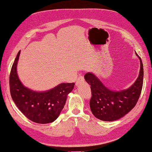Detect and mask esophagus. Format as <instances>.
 <instances>
[{
	"instance_id": "esophagus-1",
	"label": "esophagus",
	"mask_w": 152,
	"mask_h": 152,
	"mask_svg": "<svg viewBox=\"0 0 152 152\" xmlns=\"http://www.w3.org/2000/svg\"><path fill=\"white\" fill-rule=\"evenodd\" d=\"M84 77H82V76H80V77L77 79V81H76V82H75V86H77L78 85H79L80 84L82 83V82H84Z\"/></svg>"
}]
</instances>
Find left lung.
Wrapping results in <instances>:
<instances>
[{
  "label": "left lung",
  "mask_w": 152,
  "mask_h": 152,
  "mask_svg": "<svg viewBox=\"0 0 152 152\" xmlns=\"http://www.w3.org/2000/svg\"><path fill=\"white\" fill-rule=\"evenodd\" d=\"M140 70L137 79L131 87L121 91H113L106 87L93 73L84 76L91 86L92 97L90 108L95 117L103 121L112 122L122 118L135 107L141 94L143 82V66L141 59Z\"/></svg>",
  "instance_id": "obj_1"
}]
</instances>
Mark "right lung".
I'll list each match as a JSON object with an SVG mask.
<instances>
[{
	"label": "right lung",
	"mask_w": 152,
	"mask_h": 152,
	"mask_svg": "<svg viewBox=\"0 0 152 152\" xmlns=\"http://www.w3.org/2000/svg\"><path fill=\"white\" fill-rule=\"evenodd\" d=\"M20 54L18 52L10 76L11 95L17 107L30 121L38 124H49L56 121L66 103L68 94L75 83H61L45 91H35L25 87L17 73Z\"/></svg>",
	"instance_id": "right-lung-1"
}]
</instances>
